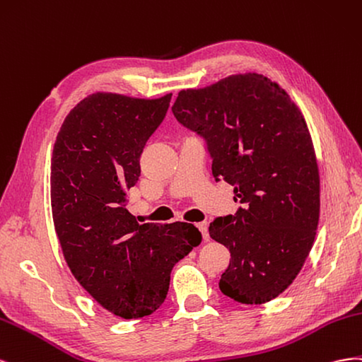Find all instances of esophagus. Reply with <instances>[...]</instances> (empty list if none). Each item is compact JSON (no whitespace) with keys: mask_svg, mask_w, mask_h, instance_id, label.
Masks as SVG:
<instances>
[{"mask_svg":"<svg viewBox=\"0 0 362 362\" xmlns=\"http://www.w3.org/2000/svg\"><path fill=\"white\" fill-rule=\"evenodd\" d=\"M197 229L202 232V235H203V240H204V241H208V240H209L208 223H206V221H203V223H199V224H197Z\"/></svg>","mask_w":362,"mask_h":362,"instance_id":"34e87169","label":"esophagus"}]
</instances>
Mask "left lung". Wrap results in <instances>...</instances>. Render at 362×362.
I'll return each instance as SVG.
<instances>
[{
    "label": "left lung",
    "mask_w": 362,
    "mask_h": 362,
    "mask_svg": "<svg viewBox=\"0 0 362 362\" xmlns=\"http://www.w3.org/2000/svg\"><path fill=\"white\" fill-rule=\"evenodd\" d=\"M173 113L204 141L215 180L230 183L241 203L209 226L230 252L221 293L243 305L273 300L302 270L318 226V167L303 115L261 74L182 90Z\"/></svg>",
    "instance_id": "8db88e82"
}]
</instances>
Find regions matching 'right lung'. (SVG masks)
<instances>
[{
    "label": "right lung",
    "instance_id": "right-lung-1",
    "mask_svg": "<svg viewBox=\"0 0 362 362\" xmlns=\"http://www.w3.org/2000/svg\"><path fill=\"white\" fill-rule=\"evenodd\" d=\"M170 101L171 94H92L68 113L51 159V209L65 261L77 282L122 318L156 311L174 264L202 243L189 223L139 224L127 209L141 153Z\"/></svg>",
    "mask_w": 362,
    "mask_h": 362
}]
</instances>
